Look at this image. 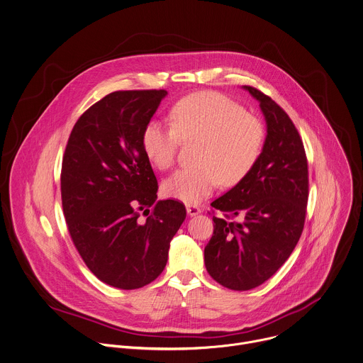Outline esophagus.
Listing matches in <instances>:
<instances>
[{
	"mask_svg": "<svg viewBox=\"0 0 363 363\" xmlns=\"http://www.w3.org/2000/svg\"><path fill=\"white\" fill-rule=\"evenodd\" d=\"M186 208H187V214H189L190 217L197 216V214H200V213H201V208H200L199 206H196V204H187V206H186Z\"/></svg>",
	"mask_w": 363,
	"mask_h": 363,
	"instance_id": "esophagus-1",
	"label": "esophagus"
}]
</instances>
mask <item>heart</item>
I'll list each match as a JSON object with an SVG mask.
<instances>
[{
	"label": "heart",
	"mask_w": 363,
	"mask_h": 363,
	"mask_svg": "<svg viewBox=\"0 0 363 363\" xmlns=\"http://www.w3.org/2000/svg\"><path fill=\"white\" fill-rule=\"evenodd\" d=\"M170 126L146 123L142 147L146 157L160 170L169 169L180 142L199 140L194 167L176 170L163 183L169 197L184 203H199L221 183L231 187L255 167L266 143L263 121L231 99L201 91L179 100L169 113Z\"/></svg>",
	"instance_id": "heart-1"
}]
</instances>
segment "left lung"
Returning <instances> with one entry per match:
<instances>
[{
    "label": "left lung",
    "instance_id": "left-lung-1",
    "mask_svg": "<svg viewBox=\"0 0 363 363\" xmlns=\"http://www.w3.org/2000/svg\"><path fill=\"white\" fill-rule=\"evenodd\" d=\"M243 89L260 103L266 143L252 172L211 203L223 217H213L214 234L204 249L210 276L238 291L260 286L289 259L308 201V163L297 128L269 96Z\"/></svg>",
    "mask_w": 363,
    "mask_h": 363
}]
</instances>
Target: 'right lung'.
Here are the masks:
<instances>
[{
    "label": "right lung",
    "instance_id": "add662e5",
    "mask_svg": "<svg viewBox=\"0 0 363 363\" xmlns=\"http://www.w3.org/2000/svg\"><path fill=\"white\" fill-rule=\"evenodd\" d=\"M166 94L106 96L74 123L63 155L62 206L72 241L101 281L122 290L143 287L163 272L186 218L182 201H157V180L142 147L143 128Z\"/></svg>",
    "mask_w": 363,
    "mask_h": 363
}]
</instances>
